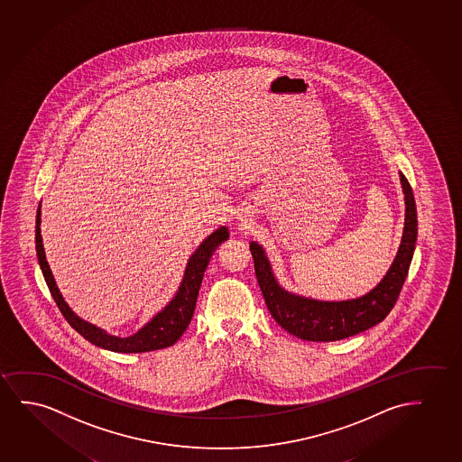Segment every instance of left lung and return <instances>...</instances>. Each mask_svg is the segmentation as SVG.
I'll use <instances>...</instances> for the list:
<instances>
[{"label":"left lung","instance_id":"1","mask_svg":"<svg viewBox=\"0 0 462 462\" xmlns=\"http://www.w3.org/2000/svg\"><path fill=\"white\" fill-rule=\"evenodd\" d=\"M399 174L405 201L402 241L390 271L374 290L365 292L361 298L348 300H319L286 291L275 279L271 263L260 244H250L254 273L263 298L266 300L267 309L273 319L285 331L302 340L334 342L365 331L386 319V315L396 304L405 277L409 273L418 236L413 191L402 172Z\"/></svg>","mask_w":462,"mask_h":462}]
</instances>
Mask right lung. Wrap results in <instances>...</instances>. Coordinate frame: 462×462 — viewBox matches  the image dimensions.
I'll return each instance as SVG.
<instances>
[{
	"label": "right lung",
	"instance_id": "right-lung-1",
	"mask_svg": "<svg viewBox=\"0 0 462 462\" xmlns=\"http://www.w3.org/2000/svg\"><path fill=\"white\" fill-rule=\"evenodd\" d=\"M227 237L229 233L226 226H220L215 229L212 235L208 236L201 242V245L196 248L195 254L189 256L182 283L179 286L176 296L170 300V304L164 307L162 312L156 313L155 317L150 319L147 325L143 326L136 334H133L130 337H117L85 319H79L78 315L66 304L59 286L55 283L52 271L49 267L46 254H44L42 236H41V206L36 214V254H38L42 275L46 279L55 304L59 306L60 312L63 313L66 321L88 342L97 345L99 348L117 351V353L162 350L176 344L177 340L182 337L183 332L189 328V321L193 319L198 292L201 288L202 275L208 267L210 256L214 254L215 248L218 247L221 242L226 241Z\"/></svg>",
	"mask_w": 462,
	"mask_h": 462
}]
</instances>
